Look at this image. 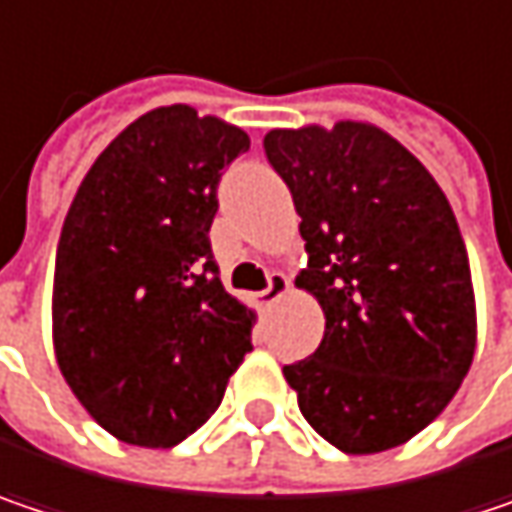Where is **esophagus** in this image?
Returning <instances> with one entry per match:
<instances>
[{"label": "esophagus", "mask_w": 512, "mask_h": 512, "mask_svg": "<svg viewBox=\"0 0 512 512\" xmlns=\"http://www.w3.org/2000/svg\"><path fill=\"white\" fill-rule=\"evenodd\" d=\"M288 288H291L288 276L271 274L268 276V288L256 294V303H259V306H274L279 297H285V294H288Z\"/></svg>", "instance_id": "esophagus-1"}]
</instances>
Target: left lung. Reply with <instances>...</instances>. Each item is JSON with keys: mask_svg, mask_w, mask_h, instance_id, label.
Here are the masks:
<instances>
[{"mask_svg": "<svg viewBox=\"0 0 512 512\" xmlns=\"http://www.w3.org/2000/svg\"><path fill=\"white\" fill-rule=\"evenodd\" d=\"M265 154L303 218L297 288L326 317L282 367L309 425L347 455L408 443L452 402L478 320L455 212L428 168L367 122L271 130Z\"/></svg>", "mask_w": 512, "mask_h": 512, "instance_id": "8db88e82", "label": "left lung"}]
</instances>
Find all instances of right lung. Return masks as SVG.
Segmentation results:
<instances>
[{
  "label": "right lung",
  "mask_w": 512,
  "mask_h": 512,
  "mask_svg": "<svg viewBox=\"0 0 512 512\" xmlns=\"http://www.w3.org/2000/svg\"><path fill=\"white\" fill-rule=\"evenodd\" d=\"M247 148L236 125L157 107L98 154L66 212L57 367L122 443L171 449L195 434L253 349L256 314L227 294L209 247L218 180Z\"/></svg>",
  "instance_id": "1"
}]
</instances>
